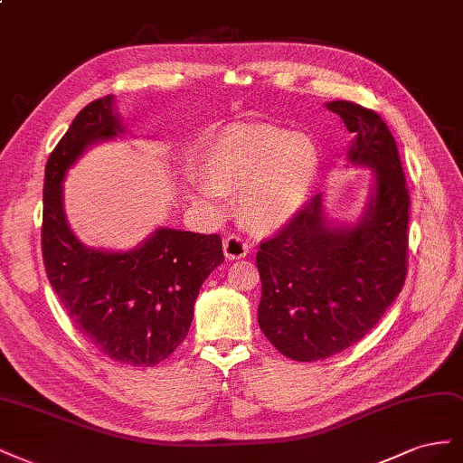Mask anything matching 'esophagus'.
<instances>
[{
  "label": "esophagus",
  "mask_w": 463,
  "mask_h": 463,
  "mask_svg": "<svg viewBox=\"0 0 463 463\" xmlns=\"http://www.w3.org/2000/svg\"><path fill=\"white\" fill-rule=\"evenodd\" d=\"M248 244L241 239V236H227L222 242L224 250V258L227 260H241L248 254Z\"/></svg>",
  "instance_id": "34e87169"
}]
</instances>
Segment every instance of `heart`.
<instances>
[{
    "label": "heart",
    "instance_id": "b5f03b06",
    "mask_svg": "<svg viewBox=\"0 0 463 463\" xmlns=\"http://www.w3.org/2000/svg\"><path fill=\"white\" fill-rule=\"evenodd\" d=\"M203 176L190 175L184 190L209 217L224 213V194L241 192L242 219L275 232L297 219L314 192L320 149L308 136L275 126H231L202 155Z\"/></svg>",
    "mask_w": 463,
    "mask_h": 463
}]
</instances>
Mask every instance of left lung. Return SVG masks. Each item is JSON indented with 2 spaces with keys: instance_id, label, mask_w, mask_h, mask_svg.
I'll return each mask as SVG.
<instances>
[{
  "instance_id": "8db88e82",
  "label": "left lung",
  "mask_w": 463,
  "mask_h": 463,
  "mask_svg": "<svg viewBox=\"0 0 463 463\" xmlns=\"http://www.w3.org/2000/svg\"><path fill=\"white\" fill-rule=\"evenodd\" d=\"M326 109L353 134L347 166L373 170L363 213L337 222L318 194L256 256L258 324L277 351L300 363L363 339L402 293L407 271L409 194L392 131L354 102Z\"/></svg>"
}]
</instances>
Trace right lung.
<instances>
[{"mask_svg":"<svg viewBox=\"0 0 463 463\" xmlns=\"http://www.w3.org/2000/svg\"><path fill=\"white\" fill-rule=\"evenodd\" d=\"M126 134L114 95L75 116L46 163L43 258L61 307L92 345L112 361L155 366L186 339L200 288L224 256L219 234L168 227L131 250L77 239L63 209L68 170L90 147Z\"/></svg>","mask_w":463,"mask_h":463,"instance_id":"obj_1","label":"right lung"}]
</instances>
